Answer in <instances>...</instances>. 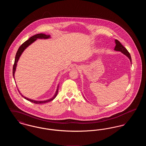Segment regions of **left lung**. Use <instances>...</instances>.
<instances>
[{"label": "left lung", "instance_id": "left-lung-1", "mask_svg": "<svg viewBox=\"0 0 146 146\" xmlns=\"http://www.w3.org/2000/svg\"><path fill=\"white\" fill-rule=\"evenodd\" d=\"M115 48H114V50L115 51H120L121 52H122L123 54H124L130 60L131 63V56L130 53L128 52V51L127 50V49L125 48V47L120 42H119L118 40L115 39Z\"/></svg>", "mask_w": 146, "mask_h": 146}]
</instances>
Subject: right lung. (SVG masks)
<instances>
[{"mask_svg":"<svg viewBox=\"0 0 146 146\" xmlns=\"http://www.w3.org/2000/svg\"><path fill=\"white\" fill-rule=\"evenodd\" d=\"M50 38V35H45V34H42V33H40V34H37V35H35L32 36H31V38H29V39L26 40V42H24L21 46H20V48L18 49L17 52H16V56H15V62H14V66H13V76H14V78H15V70H16V66H17V63L18 62L19 58H20V57L21 56V54H22V52H23V51L26 49L27 47H28L29 45H30L32 43H33V42H35L37 39H48ZM58 85L57 86V90L56 91L55 94L54 95V96L53 97H52L51 98L49 99L48 100H46V101H35V100H31V99H29L27 97H25L24 96H23L21 93L20 92V91L19 90V92H20V94H21V96L23 98H25L26 100H28L29 101L32 102V103H34L35 104H45V103H46V102H50L51 101H52L57 96V93H58Z\"/></svg>","mask_w":146,"mask_h":146,"instance_id":"add662e5","label":"right lung"}]
</instances>
